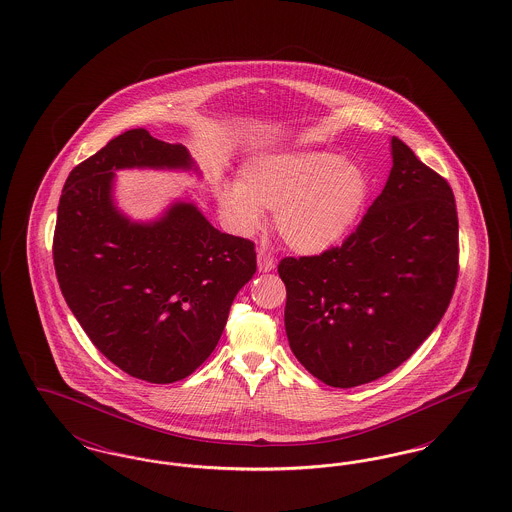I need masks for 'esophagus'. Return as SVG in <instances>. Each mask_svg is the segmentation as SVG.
I'll return each mask as SVG.
<instances>
[{"instance_id": "obj_1", "label": "esophagus", "mask_w": 512, "mask_h": 512, "mask_svg": "<svg viewBox=\"0 0 512 512\" xmlns=\"http://www.w3.org/2000/svg\"><path fill=\"white\" fill-rule=\"evenodd\" d=\"M257 267H259L261 272H270V270H274V267H276V261H274V257L270 253L259 249V253H257Z\"/></svg>"}]
</instances>
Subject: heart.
<instances>
[{"label": "heart", "instance_id": "1", "mask_svg": "<svg viewBox=\"0 0 512 512\" xmlns=\"http://www.w3.org/2000/svg\"><path fill=\"white\" fill-rule=\"evenodd\" d=\"M220 217L253 236L274 211V230L301 255H320L353 232L370 197L368 172L340 153L305 149L263 153L245 161L238 184L215 188Z\"/></svg>", "mask_w": 512, "mask_h": 512}]
</instances>
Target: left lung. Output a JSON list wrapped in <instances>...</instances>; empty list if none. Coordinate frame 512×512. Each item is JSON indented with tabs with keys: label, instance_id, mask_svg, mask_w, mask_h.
<instances>
[{
	"label": "left lung",
	"instance_id": "obj_1",
	"mask_svg": "<svg viewBox=\"0 0 512 512\" xmlns=\"http://www.w3.org/2000/svg\"><path fill=\"white\" fill-rule=\"evenodd\" d=\"M391 157L382 194L340 247L278 265L293 355L332 388L368 384L405 363L455 292L453 190L395 136Z\"/></svg>",
	"mask_w": 512,
	"mask_h": 512
}]
</instances>
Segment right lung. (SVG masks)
Segmentation results:
<instances>
[{"mask_svg":"<svg viewBox=\"0 0 512 512\" xmlns=\"http://www.w3.org/2000/svg\"><path fill=\"white\" fill-rule=\"evenodd\" d=\"M195 169L182 144L126 130L76 165L59 199L53 265L63 297L99 351L151 384L190 376L217 347L230 305L257 270L255 244L178 201L153 222L113 201L119 169Z\"/></svg>","mask_w":512,"mask_h":512,"instance_id":"right-lung-1","label":"right lung"}]
</instances>
